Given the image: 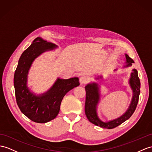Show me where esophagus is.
<instances>
[{
	"mask_svg": "<svg viewBox=\"0 0 152 152\" xmlns=\"http://www.w3.org/2000/svg\"><path fill=\"white\" fill-rule=\"evenodd\" d=\"M88 80H89V79L88 78V77L84 76V75L81 76L79 79V82L81 84H86L88 82Z\"/></svg>",
	"mask_w": 152,
	"mask_h": 152,
	"instance_id": "1",
	"label": "esophagus"
}]
</instances>
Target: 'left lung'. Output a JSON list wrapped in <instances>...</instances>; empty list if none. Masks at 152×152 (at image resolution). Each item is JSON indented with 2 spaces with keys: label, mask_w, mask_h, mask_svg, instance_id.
<instances>
[{
  "label": "left lung",
  "mask_w": 152,
  "mask_h": 152,
  "mask_svg": "<svg viewBox=\"0 0 152 152\" xmlns=\"http://www.w3.org/2000/svg\"><path fill=\"white\" fill-rule=\"evenodd\" d=\"M125 56L126 61V65L124 66L123 68L129 67L132 65V63H134V61L127 54H125ZM116 70L117 69H115V71H116ZM102 77V76H100L95 79H101ZM129 84L132 90L133 96L131 103L128 110L126 111L124 114L117 119L104 122L99 119L97 112V105L100 101V97H101L100 86L96 83L88 84L85 86L86 93V102H85V113H86L88 119L90 121V122L103 128L112 129L118 126L119 125L124 123V121L129 119V117L132 115V114L134 113L136 109L140 95V83L138 77L137 70L136 69H133L132 70L130 78L129 79Z\"/></svg>",
  "instance_id": "obj_1"
}]
</instances>
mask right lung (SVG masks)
Here are the masks:
<instances>
[{
	"label": "right lung",
	"instance_id": "add662e5",
	"mask_svg": "<svg viewBox=\"0 0 152 152\" xmlns=\"http://www.w3.org/2000/svg\"><path fill=\"white\" fill-rule=\"evenodd\" d=\"M57 47L41 37L36 38L21 55L15 72L14 87L17 105L22 113L35 123H46L54 119L58 114L64 95L80 84L78 77L57 78L49 90L39 95L31 91L28 87V75L33 62L42 53Z\"/></svg>",
	"mask_w": 152,
	"mask_h": 152
}]
</instances>
